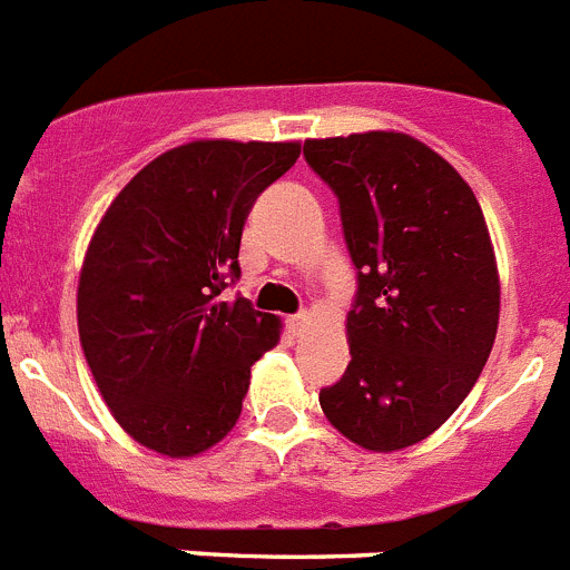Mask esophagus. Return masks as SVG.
<instances>
[{
  "mask_svg": "<svg viewBox=\"0 0 570 570\" xmlns=\"http://www.w3.org/2000/svg\"><path fill=\"white\" fill-rule=\"evenodd\" d=\"M311 328V316L308 314H299V316H291L288 320V331L294 336H305V331Z\"/></svg>",
  "mask_w": 570,
  "mask_h": 570,
  "instance_id": "34e87169",
  "label": "esophagus"
}]
</instances>
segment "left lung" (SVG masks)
Listing matches in <instances>:
<instances>
[{
	"label": "left lung",
	"mask_w": 570,
	"mask_h": 570,
	"mask_svg": "<svg viewBox=\"0 0 570 570\" xmlns=\"http://www.w3.org/2000/svg\"><path fill=\"white\" fill-rule=\"evenodd\" d=\"M305 159L340 199L356 268L351 362L322 387L331 425L367 451L431 436L480 380L500 325V274L468 183L396 130L308 139Z\"/></svg>",
	"instance_id": "8db88e82"
}]
</instances>
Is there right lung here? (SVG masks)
Listing matches in <instances>:
<instances>
[{
    "label": "right lung",
    "mask_w": 570,
    "mask_h": 570,
    "mask_svg": "<svg viewBox=\"0 0 570 570\" xmlns=\"http://www.w3.org/2000/svg\"><path fill=\"white\" fill-rule=\"evenodd\" d=\"M299 142L199 139L156 156L119 190L79 274V342L110 414L156 454L196 456L242 414L250 365L279 320L219 294L239 279L256 196Z\"/></svg>",
    "instance_id": "add662e5"
}]
</instances>
